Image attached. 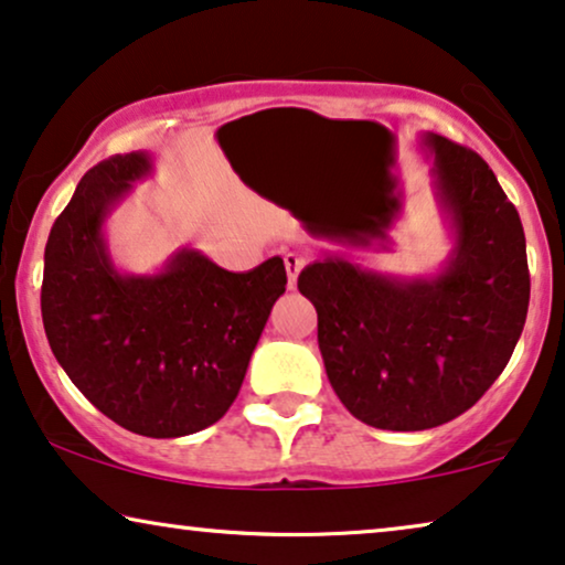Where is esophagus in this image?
Here are the masks:
<instances>
[{
	"label": "esophagus",
	"mask_w": 565,
	"mask_h": 565,
	"mask_svg": "<svg viewBox=\"0 0 565 565\" xmlns=\"http://www.w3.org/2000/svg\"><path fill=\"white\" fill-rule=\"evenodd\" d=\"M305 256L301 253H286L284 256V266H286V276H289V289H294L297 286V276L301 268H305Z\"/></svg>",
	"instance_id": "esophagus-1"
}]
</instances>
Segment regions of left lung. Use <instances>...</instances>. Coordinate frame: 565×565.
<instances>
[{
	"label": "left lung",
	"mask_w": 565,
	"mask_h": 565,
	"mask_svg": "<svg viewBox=\"0 0 565 565\" xmlns=\"http://www.w3.org/2000/svg\"><path fill=\"white\" fill-rule=\"evenodd\" d=\"M433 163L448 258L399 276L332 256L301 268L317 309V343L340 402L379 430L450 423L510 363L530 305L524 230L494 171L473 150L419 135Z\"/></svg>",
	"instance_id": "obj_1"
}]
</instances>
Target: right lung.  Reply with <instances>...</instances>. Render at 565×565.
Returning <instances> with one entry per match:
<instances>
[{
	"label": "right lung",
	"instance_id": "right-lung-1",
	"mask_svg": "<svg viewBox=\"0 0 565 565\" xmlns=\"http://www.w3.org/2000/svg\"><path fill=\"white\" fill-rule=\"evenodd\" d=\"M153 163L132 150L78 181L47 235L41 312L55 361L102 415L146 438H184L235 402L286 268L274 256L233 274L196 248L153 274L117 268L107 220Z\"/></svg>",
	"mask_w": 565,
	"mask_h": 565
}]
</instances>
